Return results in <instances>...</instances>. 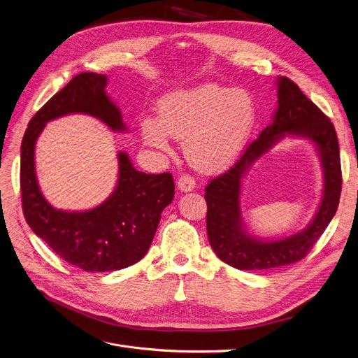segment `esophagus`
<instances>
[{
  "instance_id": "34e87169",
  "label": "esophagus",
  "mask_w": 358,
  "mask_h": 358,
  "mask_svg": "<svg viewBox=\"0 0 358 358\" xmlns=\"http://www.w3.org/2000/svg\"><path fill=\"white\" fill-rule=\"evenodd\" d=\"M177 185H178V189L182 193H187V192H192V189H194L196 187V181L192 176L188 174H182L178 181H177Z\"/></svg>"
}]
</instances>
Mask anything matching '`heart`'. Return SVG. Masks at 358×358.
Wrapping results in <instances>:
<instances>
[{
	"instance_id": "heart-1",
	"label": "heart",
	"mask_w": 358,
	"mask_h": 358,
	"mask_svg": "<svg viewBox=\"0 0 358 358\" xmlns=\"http://www.w3.org/2000/svg\"><path fill=\"white\" fill-rule=\"evenodd\" d=\"M256 119L249 92L204 83L166 94L159 117L141 121L148 145L169 152V135L184 141L188 162L201 173H217L242 152Z\"/></svg>"
}]
</instances>
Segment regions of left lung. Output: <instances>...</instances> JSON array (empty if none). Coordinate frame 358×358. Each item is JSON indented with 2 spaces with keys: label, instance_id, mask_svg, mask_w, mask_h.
I'll return each mask as SVG.
<instances>
[{
  "label": "left lung",
  "instance_id": "left-lung-1",
  "mask_svg": "<svg viewBox=\"0 0 358 358\" xmlns=\"http://www.w3.org/2000/svg\"><path fill=\"white\" fill-rule=\"evenodd\" d=\"M283 136L311 138L324 169L323 200L315 220L302 232L278 241L257 240L243 229L240 213L241 178L248 166ZM341 162L336 128L329 117L288 78L278 79V109L273 122L252 141L230 169L206 187L207 236L211 249L224 264L241 271H265L302 260L338 208Z\"/></svg>",
  "mask_w": 358,
  "mask_h": 358
}]
</instances>
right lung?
<instances>
[{"label": "right lung", "mask_w": 358, "mask_h": 358, "mask_svg": "<svg viewBox=\"0 0 358 358\" xmlns=\"http://www.w3.org/2000/svg\"><path fill=\"white\" fill-rule=\"evenodd\" d=\"M106 76L85 71L71 79L31 117L21 142L20 187L26 222L50 249L85 272L128 268L148 252L161 213L174 199L170 173L136 171L125 152L117 154L115 192L98 207L62 211L43 197L34 170L36 141L45 124L69 113H87L112 131H125L121 110L105 92Z\"/></svg>", "instance_id": "right-lung-1"}]
</instances>
